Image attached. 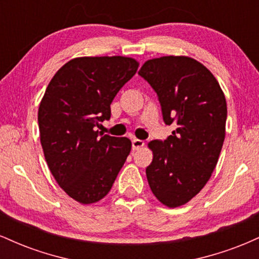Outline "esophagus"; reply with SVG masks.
Masks as SVG:
<instances>
[{
	"label": "esophagus",
	"mask_w": 259,
	"mask_h": 259,
	"mask_svg": "<svg viewBox=\"0 0 259 259\" xmlns=\"http://www.w3.org/2000/svg\"><path fill=\"white\" fill-rule=\"evenodd\" d=\"M144 146H145V142L142 141V140H138V139L133 140V150L134 151H138V150H140V148H142Z\"/></svg>",
	"instance_id": "1"
}]
</instances>
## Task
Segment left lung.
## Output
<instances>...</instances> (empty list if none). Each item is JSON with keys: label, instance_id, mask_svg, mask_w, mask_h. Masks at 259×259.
<instances>
[{"label": "left lung", "instance_id": "obj_1", "mask_svg": "<svg viewBox=\"0 0 259 259\" xmlns=\"http://www.w3.org/2000/svg\"><path fill=\"white\" fill-rule=\"evenodd\" d=\"M139 74L158 95L165 124L177 126L165 141L148 142V185L160 203L180 207L203 189L218 163L228 113L224 92L203 64L187 56L148 59Z\"/></svg>", "mask_w": 259, "mask_h": 259}]
</instances>
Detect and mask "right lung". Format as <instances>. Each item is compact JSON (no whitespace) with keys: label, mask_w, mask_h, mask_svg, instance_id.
Listing matches in <instances>:
<instances>
[{"label":"right lung","mask_w":259,"mask_h":259,"mask_svg":"<svg viewBox=\"0 0 259 259\" xmlns=\"http://www.w3.org/2000/svg\"><path fill=\"white\" fill-rule=\"evenodd\" d=\"M139 62L123 56L76 57L57 70L38 106L40 141L50 170L69 197L96 203L112 189L132 150L127 138L103 135L100 121L135 75Z\"/></svg>","instance_id":"right-lung-1"}]
</instances>
